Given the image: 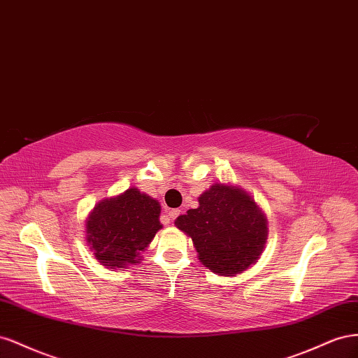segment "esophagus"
<instances>
[{"instance_id": "1", "label": "esophagus", "mask_w": 358, "mask_h": 358, "mask_svg": "<svg viewBox=\"0 0 358 358\" xmlns=\"http://www.w3.org/2000/svg\"><path fill=\"white\" fill-rule=\"evenodd\" d=\"M178 214H180V210L173 208V210H169V211H168V217H169V220L172 222V220H176V219L178 217Z\"/></svg>"}]
</instances>
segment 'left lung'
Returning a JSON list of instances; mask_svg holds the SVG:
<instances>
[{"instance_id":"8db88e82","label":"left lung","mask_w":358,"mask_h":358,"mask_svg":"<svg viewBox=\"0 0 358 358\" xmlns=\"http://www.w3.org/2000/svg\"><path fill=\"white\" fill-rule=\"evenodd\" d=\"M176 224L192 237L201 262L220 275H234L257 262L267 241V219L240 189L213 185L199 207Z\"/></svg>"}]
</instances>
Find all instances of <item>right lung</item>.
I'll return each mask as SVG.
<instances>
[{
    "label": "right lung",
    "mask_w": 358,
    "mask_h": 358,
    "mask_svg": "<svg viewBox=\"0 0 358 358\" xmlns=\"http://www.w3.org/2000/svg\"><path fill=\"white\" fill-rule=\"evenodd\" d=\"M159 214V202L134 187L117 198L101 201L87 222L90 249L109 268L138 262V255L162 228Z\"/></svg>",
    "instance_id": "1"
}]
</instances>
